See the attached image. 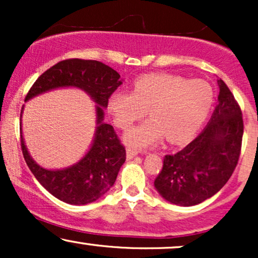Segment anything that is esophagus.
Returning a JSON list of instances; mask_svg holds the SVG:
<instances>
[{"label": "esophagus", "instance_id": "obj_1", "mask_svg": "<svg viewBox=\"0 0 258 258\" xmlns=\"http://www.w3.org/2000/svg\"><path fill=\"white\" fill-rule=\"evenodd\" d=\"M137 154H138L137 150H135V149H131V148H130V149H127V159H128V160H131V159L135 158V156L137 155Z\"/></svg>", "mask_w": 258, "mask_h": 258}]
</instances>
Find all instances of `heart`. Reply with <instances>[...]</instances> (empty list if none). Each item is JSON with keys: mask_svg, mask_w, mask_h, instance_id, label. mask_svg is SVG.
<instances>
[{"mask_svg": "<svg viewBox=\"0 0 258 258\" xmlns=\"http://www.w3.org/2000/svg\"><path fill=\"white\" fill-rule=\"evenodd\" d=\"M214 103L211 86L203 80H188L170 74H149L133 82L131 92L117 91L109 99L114 122L130 128L148 115L150 120L126 133L127 146L152 147L166 136L171 143L186 141L205 122Z\"/></svg>", "mask_w": 258, "mask_h": 258, "instance_id": "b5f03b06", "label": "heart"}]
</instances>
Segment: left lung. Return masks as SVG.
Masks as SVG:
<instances>
[{"label":"left lung","instance_id":"left-lung-1","mask_svg":"<svg viewBox=\"0 0 258 258\" xmlns=\"http://www.w3.org/2000/svg\"><path fill=\"white\" fill-rule=\"evenodd\" d=\"M217 82L218 104L209 123L184 149L165 156L154 182L158 193L174 205L193 206L214 197L238 164L244 133L240 106L223 80Z\"/></svg>","mask_w":258,"mask_h":258}]
</instances>
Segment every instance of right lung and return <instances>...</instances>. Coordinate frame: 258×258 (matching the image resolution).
<instances>
[{"label": "right lung", "instance_id": "add662e5", "mask_svg": "<svg viewBox=\"0 0 258 258\" xmlns=\"http://www.w3.org/2000/svg\"><path fill=\"white\" fill-rule=\"evenodd\" d=\"M122 85L119 73L98 60L67 59L49 68L32 85L25 102L52 90L75 87L85 91L96 103V132L91 148L76 164L48 170L29 154L20 126L23 155L32 174L53 197L72 205H86L102 198L114 185L126 160L125 147L114 127L104 122V109L115 90ZM22 108V114H23ZM20 114V116H22Z\"/></svg>", "mask_w": 258, "mask_h": 258}]
</instances>
